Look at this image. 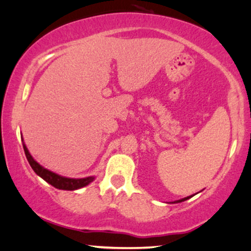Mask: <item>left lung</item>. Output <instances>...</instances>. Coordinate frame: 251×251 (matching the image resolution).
Masks as SVG:
<instances>
[{
	"label": "left lung",
	"mask_w": 251,
	"mask_h": 251,
	"mask_svg": "<svg viewBox=\"0 0 251 251\" xmlns=\"http://www.w3.org/2000/svg\"><path fill=\"white\" fill-rule=\"evenodd\" d=\"M192 196H190V197H186V198H183V199H181V200H176V201H174V202L173 203H177V202H182V201H185V200H188V199H190V198H191Z\"/></svg>",
	"instance_id": "1"
}]
</instances>
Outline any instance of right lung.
I'll list each match as a JSON object with an SVG mask.
<instances>
[{"label": "right lung", "mask_w": 251, "mask_h": 251, "mask_svg": "<svg viewBox=\"0 0 251 251\" xmlns=\"http://www.w3.org/2000/svg\"><path fill=\"white\" fill-rule=\"evenodd\" d=\"M24 146V151L25 154H26V158L28 162H29L30 167L33 168V171L36 173V174L47 181L49 184H51L54 188L59 190H68V191H74V190L80 189L83 186L89 185L91 182L94 181V176H89V177L84 178H69V177H63V176H60L55 173L49 171V169L44 168L43 166H41L38 162L31 157V154L28 151L27 147Z\"/></svg>", "instance_id": "1"}]
</instances>
